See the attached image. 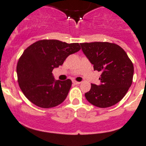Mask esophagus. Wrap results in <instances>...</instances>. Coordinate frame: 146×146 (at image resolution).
Wrapping results in <instances>:
<instances>
[{
    "label": "esophagus",
    "instance_id": "esophagus-1",
    "mask_svg": "<svg viewBox=\"0 0 146 146\" xmlns=\"http://www.w3.org/2000/svg\"><path fill=\"white\" fill-rule=\"evenodd\" d=\"M73 84H75V85H78V84H81V82H79V81H73Z\"/></svg>",
    "mask_w": 146,
    "mask_h": 146
}]
</instances>
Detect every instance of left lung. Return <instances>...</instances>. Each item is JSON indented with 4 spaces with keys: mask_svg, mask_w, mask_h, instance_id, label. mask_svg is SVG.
<instances>
[{
    "mask_svg": "<svg viewBox=\"0 0 146 146\" xmlns=\"http://www.w3.org/2000/svg\"><path fill=\"white\" fill-rule=\"evenodd\" d=\"M81 49L94 70L102 72L100 85L92 84L85 94L89 103L100 108L116 104L128 91L133 83L134 67L125 50L110 42L81 43Z\"/></svg>",
    "mask_w": 146,
    "mask_h": 146,
    "instance_id": "1",
    "label": "left lung"
}]
</instances>
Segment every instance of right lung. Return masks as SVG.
Returning a JSON list of instances; mask_svg holds the SVG:
<instances>
[{
    "label": "right lung",
    "mask_w": 146,
    "mask_h": 146,
    "mask_svg": "<svg viewBox=\"0 0 146 146\" xmlns=\"http://www.w3.org/2000/svg\"><path fill=\"white\" fill-rule=\"evenodd\" d=\"M80 50L78 43L56 39L39 40L27 47L16 66L19 85L26 97L42 108H52L63 102L72 81L54 80L52 72Z\"/></svg>",
    "instance_id": "1"
}]
</instances>
